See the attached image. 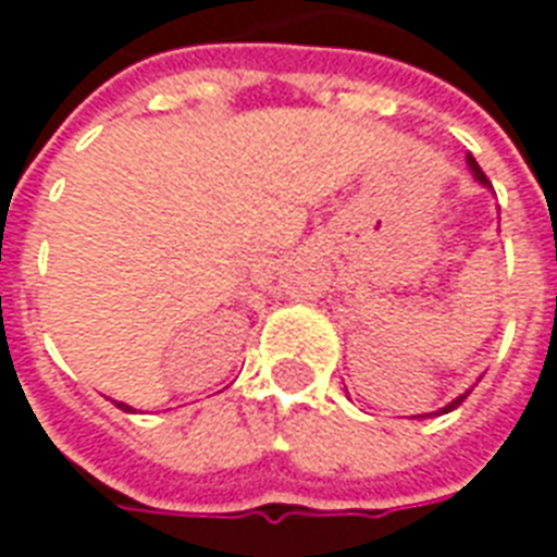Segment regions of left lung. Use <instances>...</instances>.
<instances>
[{
  "mask_svg": "<svg viewBox=\"0 0 557 557\" xmlns=\"http://www.w3.org/2000/svg\"><path fill=\"white\" fill-rule=\"evenodd\" d=\"M466 160H468V170H471V175H474V182H480V184H483V187H492L490 178H486V175H483V170H480V166H478V160L471 158V154H468ZM468 394H471V387H468L466 394H459V397H456V399H450V403H447V406H444V409H438V411H426V414H414V418L420 420V418H432V414H447V411H454L456 406H459V403H462V399L468 397Z\"/></svg>",
  "mask_w": 557,
  "mask_h": 557,
  "instance_id": "1",
  "label": "left lung"
}]
</instances>
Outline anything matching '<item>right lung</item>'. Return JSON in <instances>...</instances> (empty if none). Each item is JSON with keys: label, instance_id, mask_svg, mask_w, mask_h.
<instances>
[{"label": "right lung", "instance_id": "obj_1", "mask_svg": "<svg viewBox=\"0 0 557 557\" xmlns=\"http://www.w3.org/2000/svg\"><path fill=\"white\" fill-rule=\"evenodd\" d=\"M113 403H115V399H113ZM115 406H119V409H122V411H134V409H131V406H127V403H115Z\"/></svg>", "mask_w": 557, "mask_h": 557}]
</instances>
